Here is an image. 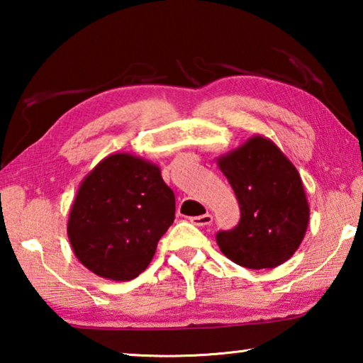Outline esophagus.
I'll list each match as a JSON object with an SVG mask.
<instances>
[{"instance_id": "34e87169", "label": "esophagus", "mask_w": 363, "mask_h": 363, "mask_svg": "<svg viewBox=\"0 0 363 363\" xmlns=\"http://www.w3.org/2000/svg\"><path fill=\"white\" fill-rule=\"evenodd\" d=\"M190 223L194 225H199V227H205V225H210L213 223V216L210 213L206 214H201V216H195V218H190Z\"/></svg>"}]
</instances>
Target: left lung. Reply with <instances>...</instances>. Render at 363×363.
Returning <instances> with one entry per match:
<instances>
[{
    "label": "left lung",
    "mask_w": 363,
    "mask_h": 363,
    "mask_svg": "<svg viewBox=\"0 0 363 363\" xmlns=\"http://www.w3.org/2000/svg\"><path fill=\"white\" fill-rule=\"evenodd\" d=\"M242 216L216 233L223 253L238 266L272 269L290 259L309 224V203L294 164L272 140L253 136L218 158Z\"/></svg>",
    "instance_id": "1"
}]
</instances>
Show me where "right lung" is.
<instances>
[{"label":"right lung","mask_w":363,"mask_h":363,"mask_svg":"<svg viewBox=\"0 0 363 363\" xmlns=\"http://www.w3.org/2000/svg\"><path fill=\"white\" fill-rule=\"evenodd\" d=\"M174 211V194L157 164L131 153H113L83 179L67 233L86 269L128 281L149 266Z\"/></svg>","instance_id":"obj_1"}]
</instances>
